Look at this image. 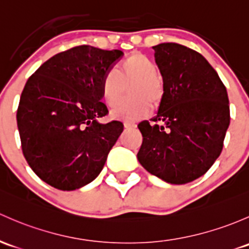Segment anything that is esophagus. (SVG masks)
I'll return each instance as SVG.
<instances>
[{"label":"esophagus","mask_w":249,"mask_h":249,"mask_svg":"<svg viewBox=\"0 0 249 249\" xmlns=\"http://www.w3.org/2000/svg\"><path fill=\"white\" fill-rule=\"evenodd\" d=\"M124 126H125V129H136V127H137V125H136L135 123L125 122L124 123Z\"/></svg>","instance_id":"1"}]
</instances>
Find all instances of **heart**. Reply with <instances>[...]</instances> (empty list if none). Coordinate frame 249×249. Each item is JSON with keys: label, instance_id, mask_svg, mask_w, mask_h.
<instances>
[{"label": "heart", "instance_id": "1", "mask_svg": "<svg viewBox=\"0 0 249 249\" xmlns=\"http://www.w3.org/2000/svg\"><path fill=\"white\" fill-rule=\"evenodd\" d=\"M158 67L145 54L135 52L119 64L109 69L101 81V99L107 107H114L121 101L125 85L134 83L130 89L131 102L121 104L111 112L117 119L137 120L150 112V104L160 103L163 88L158 76Z\"/></svg>", "mask_w": 249, "mask_h": 249}]
</instances>
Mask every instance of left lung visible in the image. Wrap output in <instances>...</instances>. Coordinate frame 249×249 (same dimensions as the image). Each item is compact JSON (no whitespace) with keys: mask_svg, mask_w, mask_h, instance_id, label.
<instances>
[{"mask_svg":"<svg viewBox=\"0 0 249 249\" xmlns=\"http://www.w3.org/2000/svg\"><path fill=\"white\" fill-rule=\"evenodd\" d=\"M163 80L155 124L140 123L137 159L150 174L182 185L210 169L229 127V99L216 70L200 53L175 43L154 46Z\"/></svg>","mask_w":249,"mask_h":249,"instance_id":"8db88e82","label":"left lung"}]
</instances>
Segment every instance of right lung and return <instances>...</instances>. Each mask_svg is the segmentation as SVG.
Listing matches in <instances>:
<instances>
[{
    "mask_svg": "<svg viewBox=\"0 0 249 249\" xmlns=\"http://www.w3.org/2000/svg\"><path fill=\"white\" fill-rule=\"evenodd\" d=\"M120 50L81 45L39 67L21 93L17 120L21 146L33 172L50 186L74 191L93 181L124 130L101 124V81Z\"/></svg>",
    "mask_w": 249,
    "mask_h": 249,
    "instance_id": "right-lung-1",
    "label": "right lung"
}]
</instances>
